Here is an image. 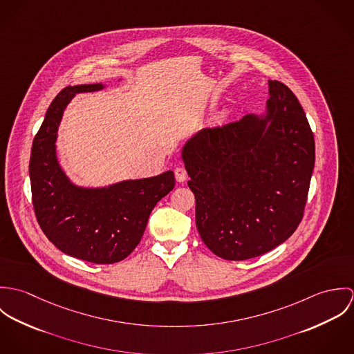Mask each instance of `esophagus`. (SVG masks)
I'll list each match as a JSON object with an SVG mask.
<instances>
[{"label": "esophagus", "mask_w": 354, "mask_h": 354, "mask_svg": "<svg viewBox=\"0 0 354 354\" xmlns=\"http://www.w3.org/2000/svg\"><path fill=\"white\" fill-rule=\"evenodd\" d=\"M174 176H176V180L178 183H184L188 178V173H187V170L183 166H177L174 169Z\"/></svg>", "instance_id": "34e87169"}]
</instances>
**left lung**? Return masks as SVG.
Here are the masks:
<instances>
[{"label":"left lung","mask_w":354,"mask_h":354,"mask_svg":"<svg viewBox=\"0 0 354 354\" xmlns=\"http://www.w3.org/2000/svg\"><path fill=\"white\" fill-rule=\"evenodd\" d=\"M267 110L205 128L181 156L196 199V227L211 252L247 260L285 243L304 215L315 140L292 90L268 80Z\"/></svg>","instance_id":"obj_1"}]
</instances>
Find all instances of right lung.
<instances>
[{
    "mask_svg": "<svg viewBox=\"0 0 354 354\" xmlns=\"http://www.w3.org/2000/svg\"><path fill=\"white\" fill-rule=\"evenodd\" d=\"M102 88V83L68 86L51 102L32 142L30 180L37 221L51 243L69 256L111 264L138 247L152 208L176 181L171 170L102 188L79 187L66 177L55 153L64 110L76 94Z\"/></svg>",
    "mask_w": 354,
    "mask_h": 354,
    "instance_id": "add662e5",
    "label": "right lung"
}]
</instances>
